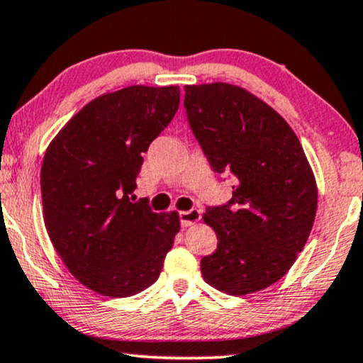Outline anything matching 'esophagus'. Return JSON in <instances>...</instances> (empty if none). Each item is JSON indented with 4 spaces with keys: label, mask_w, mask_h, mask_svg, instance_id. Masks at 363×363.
Masks as SVG:
<instances>
[{
    "label": "esophagus",
    "mask_w": 363,
    "mask_h": 363,
    "mask_svg": "<svg viewBox=\"0 0 363 363\" xmlns=\"http://www.w3.org/2000/svg\"><path fill=\"white\" fill-rule=\"evenodd\" d=\"M201 218V211L199 208H191L186 211H180V222L182 227H191Z\"/></svg>",
    "instance_id": "esophagus-1"
}]
</instances>
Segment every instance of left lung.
<instances>
[{"label":"left lung","mask_w":363,"mask_h":363,"mask_svg":"<svg viewBox=\"0 0 363 363\" xmlns=\"http://www.w3.org/2000/svg\"><path fill=\"white\" fill-rule=\"evenodd\" d=\"M185 108L216 173H232L233 196L206 208L216 250L200 262L206 284L248 295L279 281L312 232L317 183L295 131L274 108L237 84H186Z\"/></svg>","instance_id":"1"}]
</instances>
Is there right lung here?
Returning a JSON list of instances; mask_svg holds the SVG:
<instances>
[{
  "mask_svg": "<svg viewBox=\"0 0 363 363\" xmlns=\"http://www.w3.org/2000/svg\"><path fill=\"white\" fill-rule=\"evenodd\" d=\"M180 105L178 86L133 84L84 105L58 131L41 164L48 237L79 284L123 298L158 279L180 232L177 211L133 203L143 155Z\"/></svg>",
  "mask_w": 363,
  "mask_h": 363,
  "instance_id": "right-lung-1",
  "label": "right lung"
}]
</instances>
